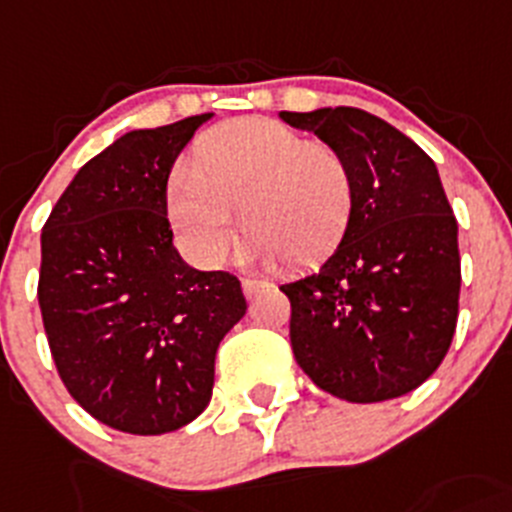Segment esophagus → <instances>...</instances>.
Masks as SVG:
<instances>
[{
    "label": "esophagus",
    "mask_w": 512,
    "mask_h": 512,
    "mask_svg": "<svg viewBox=\"0 0 512 512\" xmlns=\"http://www.w3.org/2000/svg\"><path fill=\"white\" fill-rule=\"evenodd\" d=\"M262 288H267V283H262V280H250V278L242 280V290H245V298L247 300L255 298V295L260 293Z\"/></svg>",
    "instance_id": "1"
}]
</instances>
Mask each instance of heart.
<instances>
[{
  "label": "heart",
  "mask_w": 512,
  "mask_h": 512,
  "mask_svg": "<svg viewBox=\"0 0 512 512\" xmlns=\"http://www.w3.org/2000/svg\"><path fill=\"white\" fill-rule=\"evenodd\" d=\"M234 207L247 229V260L315 265L351 227L356 179L336 148L270 118H240L209 131L166 189L171 227L204 265L227 252Z\"/></svg>",
  "instance_id": "b5f03b06"
}]
</instances>
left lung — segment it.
<instances>
[{
  "instance_id": "left-lung-1",
  "label": "left lung",
  "mask_w": 512,
  "mask_h": 512,
  "mask_svg": "<svg viewBox=\"0 0 512 512\" xmlns=\"http://www.w3.org/2000/svg\"><path fill=\"white\" fill-rule=\"evenodd\" d=\"M348 161L356 212L341 245L295 283L290 343L300 369L353 404L396 399L450 351L460 305L457 219L434 161L361 108L280 111Z\"/></svg>"
}]
</instances>
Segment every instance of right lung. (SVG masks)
Instances as JSON below:
<instances>
[{
  "label": "right lung",
  "instance_id": "1",
  "mask_svg": "<svg viewBox=\"0 0 512 512\" xmlns=\"http://www.w3.org/2000/svg\"><path fill=\"white\" fill-rule=\"evenodd\" d=\"M214 113L123 133L42 227V323L62 384L98 422L166 434L207 409L214 358L245 315L240 280L194 270L166 217L171 166Z\"/></svg>",
  "mask_w": 512,
  "mask_h": 512
}]
</instances>
